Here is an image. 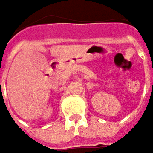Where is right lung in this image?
<instances>
[{
    "mask_svg": "<svg viewBox=\"0 0 153 153\" xmlns=\"http://www.w3.org/2000/svg\"><path fill=\"white\" fill-rule=\"evenodd\" d=\"M0 83H1V82H0Z\"/></svg>",
    "mask_w": 153,
    "mask_h": 153,
    "instance_id": "1",
    "label": "right lung"
}]
</instances>
